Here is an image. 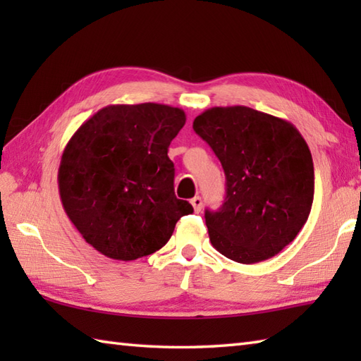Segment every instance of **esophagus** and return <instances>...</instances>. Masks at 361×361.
<instances>
[{"label":"esophagus","mask_w":361,"mask_h":361,"mask_svg":"<svg viewBox=\"0 0 361 361\" xmlns=\"http://www.w3.org/2000/svg\"><path fill=\"white\" fill-rule=\"evenodd\" d=\"M190 204L194 206V211H195V212H200L202 208H203V200H202L200 197H194L192 200H190Z\"/></svg>","instance_id":"34e87169"}]
</instances>
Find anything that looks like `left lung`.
<instances>
[{
  "mask_svg": "<svg viewBox=\"0 0 361 361\" xmlns=\"http://www.w3.org/2000/svg\"><path fill=\"white\" fill-rule=\"evenodd\" d=\"M194 130L226 176L221 208L204 212L212 247L239 264L276 256L312 209L315 173L307 142L288 121L243 105L206 110Z\"/></svg>",
  "mask_w": 361,
  "mask_h": 361,
  "instance_id": "8db88e82",
  "label": "left lung"
}]
</instances>
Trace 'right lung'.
<instances>
[{
    "mask_svg": "<svg viewBox=\"0 0 361 361\" xmlns=\"http://www.w3.org/2000/svg\"><path fill=\"white\" fill-rule=\"evenodd\" d=\"M186 122L163 104L109 105L63 150L59 192L66 216L104 256L135 260L163 248L192 204L175 197L169 145Z\"/></svg>",
    "mask_w": 361,
    "mask_h": 361,
    "instance_id": "add662e5",
    "label": "right lung"
}]
</instances>
